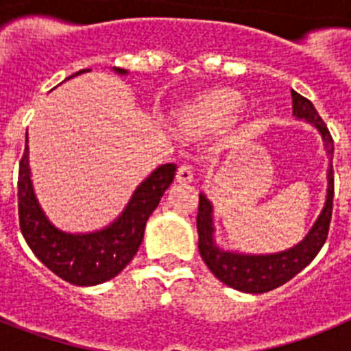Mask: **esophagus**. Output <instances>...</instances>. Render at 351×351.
Wrapping results in <instances>:
<instances>
[{"mask_svg": "<svg viewBox=\"0 0 351 351\" xmlns=\"http://www.w3.org/2000/svg\"><path fill=\"white\" fill-rule=\"evenodd\" d=\"M176 179H178L179 182H191V181H193V167L188 165V163H182V165L178 169Z\"/></svg>", "mask_w": 351, "mask_h": 351, "instance_id": "1", "label": "esophagus"}]
</instances>
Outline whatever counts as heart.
<instances>
[{"instance_id":"obj_1","label":"heart","mask_w":351,"mask_h":351,"mask_svg":"<svg viewBox=\"0 0 351 351\" xmlns=\"http://www.w3.org/2000/svg\"><path fill=\"white\" fill-rule=\"evenodd\" d=\"M244 107V96L234 89H216L200 96L188 107L184 121L200 130L225 128Z\"/></svg>"}]
</instances>
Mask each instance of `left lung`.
<instances>
[{
	"label": "left lung",
	"mask_w": 351,
	"mask_h": 351,
	"mask_svg": "<svg viewBox=\"0 0 351 351\" xmlns=\"http://www.w3.org/2000/svg\"><path fill=\"white\" fill-rule=\"evenodd\" d=\"M291 107L297 119L308 121L320 132L324 147L328 154L325 206L308 235L297 246L280 251V253H272V255H243V253L225 251L214 243L213 204L204 193H200V200H198L197 230L200 256L209 271L221 283L239 291H246V293H265L290 281L293 276L299 274L306 265L311 263V260L318 255V251L327 241L334 198V141L324 119L316 112L315 105L308 98L300 96L297 91H291Z\"/></svg>",
	"instance_id": "obj_1"
}]
</instances>
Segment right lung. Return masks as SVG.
<instances>
[{"label":"right lung","mask_w":351,"mask_h":351,"mask_svg":"<svg viewBox=\"0 0 351 351\" xmlns=\"http://www.w3.org/2000/svg\"><path fill=\"white\" fill-rule=\"evenodd\" d=\"M119 75L128 71L112 68ZM80 70L71 77L80 75ZM66 79V80H68ZM178 167L165 163L151 172L147 179L133 191L128 206L101 230L89 234H68L52 225L40 207L33 191L29 172V147H24L19 163V225L27 246L36 258L60 276L61 280L77 287H93L112 280L133 260L144 239L145 223L160 204L161 197L173 181Z\"/></svg>","instance_id":"obj_1"}]
</instances>
